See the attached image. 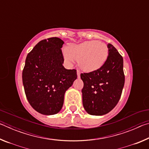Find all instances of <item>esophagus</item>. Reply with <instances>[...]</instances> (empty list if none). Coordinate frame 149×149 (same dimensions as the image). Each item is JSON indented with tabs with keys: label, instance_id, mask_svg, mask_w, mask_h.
Listing matches in <instances>:
<instances>
[{
	"label": "esophagus",
	"instance_id": "1",
	"mask_svg": "<svg viewBox=\"0 0 149 149\" xmlns=\"http://www.w3.org/2000/svg\"><path fill=\"white\" fill-rule=\"evenodd\" d=\"M77 77H80L81 72H80L79 70H77Z\"/></svg>",
	"mask_w": 149,
	"mask_h": 149
}]
</instances>
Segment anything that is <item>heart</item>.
<instances>
[{"label": "heart", "instance_id": "obj_1", "mask_svg": "<svg viewBox=\"0 0 149 149\" xmlns=\"http://www.w3.org/2000/svg\"><path fill=\"white\" fill-rule=\"evenodd\" d=\"M63 55L70 64L78 60L80 68L86 72L99 69L104 64L108 55L107 45L101 42L88 41L64 47Z\"/></svg>", "mask_w": 149, "mask_h": 149}]
</instances>
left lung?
Here are the masks:
<instances>
[{"label":"left lung","instance_id":"1","mask_svg":"<svg viewBox=\"0 0 149 149\" xmlns=\"http://www.w3.org/2000/svg\"><path fill=\"white\" fill-rule=\"evenodd\" d=\"M108 56L99 69L81 74L83 105L91 115L102 116L114 108L125 83L123 58L112 45H107Z\"/></svg>","mask_w":149,"mask_h":149}]
</instances>
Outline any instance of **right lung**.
Returning <instances> with one entry per match:
<instances>
[{
	"label": "right lung",
	"instance_id": "obj_1",
	"mask_svg": "<svg viewBox=\"0 0 149 149\" xmlns=\"http://www.w3.org/2000/svg\"><path fill=\"white\" fill-rule=\"evenodd\" d=\"M64 43L58 37L42 40L26 57L22 72L25 93L30 105L40 114L59 112L65 91L77 79L76 70L62 65Z\"/></svg>",
	"mask_w": 149,
	"mask_h": 149
}]
</instances>
